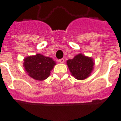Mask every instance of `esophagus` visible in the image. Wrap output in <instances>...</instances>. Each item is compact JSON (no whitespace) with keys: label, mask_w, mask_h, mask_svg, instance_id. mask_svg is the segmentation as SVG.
<instances>
[{"label":"esophagus","mask_w":121,"mask_h":121,"mask_svg":"<svg viewBox=\"0 0 121 121\" xmlns=\"http://www.w3.org/2000/svg\"><path fill=\"white\" fill-rule=\"evenodd\" d=\"M59 62L61 63H64V59H60V60H59Z\"/></svg>","instance_id":"esophagus-1"}]
</instances>
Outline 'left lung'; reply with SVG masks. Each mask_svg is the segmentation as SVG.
<instances>
[{
    "instance_id": "8db88e82",
    "label": "left lung",
    "mask_w": 121,
    "mask_h": 121,
    "mask_svg": "<svg viewBox=\"0 0 121 121\" xmlns=\"http://www.w3.org/2000/svg\"><path fill=\"white\" fill-rule=\"evenodd\" d=\"M67 65L72 76L78 80H85L93 73L95 61L91 57L78 54L67 61Z\"/></svg>"
}]
</instances>
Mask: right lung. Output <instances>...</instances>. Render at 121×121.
Here are the masks:
<instances>
[{"mask_svg": "<svg viewBox=\"0 0 121 121\" xmlns=\"http://www.w3.org/2000/svg\"><path fill=\"white\" fill-rule=\"evenodd\" d=\"M23 61V67L28 75L39 81H43L50 76V71L56 64L52 58L40 54L28 56Z\"/></svg>", "mask_w": 121, "mask_h": 121, "instance_id": "add662e5", "label": "right lung"}]
</instances>
